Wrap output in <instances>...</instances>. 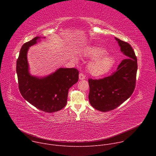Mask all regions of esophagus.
Wrapping results in <instances>:
<instances>
[{
  "label": "esophagus",
  "mask_w": 156,
  "mask_h": 156,
  "mask_svg": "<svg viewBox=\"0 0 156 156\" xmlns=\"http://www.w3.org/2000/svg\"><path fill=\"white\" fill-rule=\"evenodd\" d=\"M79 79L80 80H83L85 79V76L83 73H80L79 74Z\"/></svg>",
  "instance_id": "esophagus-1"
}]
</instances>
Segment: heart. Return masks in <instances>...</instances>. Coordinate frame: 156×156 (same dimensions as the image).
I'll return each instance as SVG.
<instances>
[{
	"label": "heart",
	"instance_id": "obj_1",
	"mask_svg": "<svg viewBox=\"0 0 156 156\" xmlns=\"http://www.w3.org/2000/svg\"><path fill=\"white\" fill-rule=\"evenodd\" d=\"M106 54L104 49L97 46H87L83 51L82 57L92 60L87 66L88 72L92 76L98 77L105 75L114 67L115 58ZM74 58L77 60V57Z\"/></svg>",
	"mask_w": 156,
	"mask_h": 156
}]
</instances>
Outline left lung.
I'll return each mask as SVG.
<instances>
[{
    "label": "left lung",
    "instance_id": "1",
    "mask_svg": "<svg viewBox=\"0 0 156 156\" xmlns=\"http://www.w3.org/2000/svg\"><path fill=\"white\" fill-rule=\"evenodd\" d=\"M125 59L112 75L101 80H88L89 101L98 110L107 112L116 108L134 91L137 72V58L129 44L115 37Z\"/></svg>",
    "mask_w": 156,
    "mask_h": 156
}]
</instances>
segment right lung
I'll return each instance as SVG.
<instances>
[{"label": "right lung", "instance_id": "add662e5", "mask_svg": "<svg viewBox=\"0 0 156 156\" xmlns=\"http://www.w3.org/2000/svg\"><path fill=\"white\" fill-rule=\"evenodd\" d=\"M45 37L36 36L22 46L16 61V73L19 90L23 98L44 112L52 113L66 104L69 90L78 81L77 69L59 68L44 76L32 75L27 58L31 46Z\"/></svg>", "mask_w": 156, "mask_h": 156}]
</instances>
